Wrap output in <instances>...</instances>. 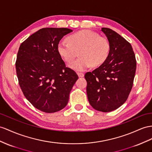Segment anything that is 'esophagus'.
I'll use <instances>...</instances> for the list:
<instances>
[{"mask_svg":"<svg viewBox=\"0 0 152 152\" xmlns=\"http://www.w3.org/2000/svg\"><path fill=\"white\" fill-rule=\"evenodd\" d=\"M77 75H78V76L80 77H82L84 76V74L82 73V72H77Z\"/></svg>","mask_w":152,"mask_h":152,"instance_id":"obj_1","label":"esophagus"}]
</instances>
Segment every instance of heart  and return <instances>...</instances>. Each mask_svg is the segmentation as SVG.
Wrapping results in <instances>:
<instances>
[{"mask_svg":"<svg viewBox=\"0 0 152 152\" xmlns=\"http://www.w3.org/2000/svg\"><path fill=\"white\" fill-rule=\"evenodd\" d=\"M67 40L69 42L60 41L58 43L57 50L66 62L71 61L78 53V59L69 65L70 68L75 71H83L91 65L98 67L103 64L109 56V40L92 31H79L69 36Z\"/></svg>","mask_w":152,"mask_h":152,"instance_id":"heart-1","label":"heart"}]
</instances>
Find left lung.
Segmentation results:
<instances>
[{
    "label": "left lung",
    "instance_id": "1",
    "mask_svg": "<svg viewBox=\"0 0 152 152\" xmlns=\"http://www.w3.org/2000/svg\"><path fill=\"white\" fill-rule=\"evenodd\" d=\"M110 44L107 60L85 75L91 105L103 112L113 111L126 102L132 88L136 60L131 44L111 29L102 28Z\"/></svg>",
    "mask_w": 152,
    "mask_h": 152
}]
</instances>
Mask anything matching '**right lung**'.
I'll return each mask as SVG.
<instances>
[{"label": "right lung", "instance_id": "obj_1", "mask_svg": "<svg viewBox=\"0 0 152 152\" xmlns=\"http://www.w3.org/2000/svg\"><path fill=\"white\" fill-rule=\"evenodd\" d=\"M68 28H42L23 42L15 63L19 85L26 98L37 109L53 113L67 104L69 94L78 78L66 67L57 45Z\"/></svg>", "mask_w": 152, "mask_h": 152}]
</instances>
